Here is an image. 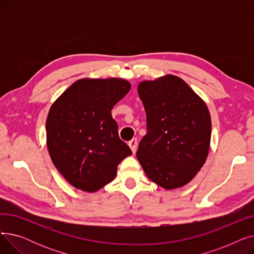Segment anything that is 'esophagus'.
I'll return each instance as SVG.
<instances>
[{
	"label": "esophagus",
	"instance_id": "esophagus-1",
	"mask_svg": "<svg viewBox=\"0 0 254 254\" xmlns=\"http://www.w3.org/2000/svg\"><path fill=\"white\" fill-rule=\"evenodd\" d=\"M137 145H138V141H137V139L136 138H132L129 142H128V146L130 147V149H131V151H132V153H136V151H137Z\"/></svg>",
	"mask_w": 254,
	"mask_h": 254
}]
</instances>
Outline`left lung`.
<instances>
[{
  "label": "left lung",
  "instance_id": "8db88e82",
  "mask_svg": "<svg viewBox=\"0 0 254 254\" xmlns=\"http://www.w3.org/2000/svg\"><path fill=\"white\" fill-rule=\"evenodd\" d=\"M147 134L137 151L147 177L165 190L184 186L204 166L211 139L206 103L184 80L166 75L138 85Z\"/></svg>",
  "mask_w": 254,
  "mask_h": 254
}]
</instances>
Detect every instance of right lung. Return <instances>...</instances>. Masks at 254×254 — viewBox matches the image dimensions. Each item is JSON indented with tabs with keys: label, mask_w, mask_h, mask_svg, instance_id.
Masks as SVG:
<instances>
[{
	"label": "right lung",
	"mask_w": 254,
	"mask_h": 254,
	"mask_svg": "<svg viewBox=\"0 0 254 254\" xmlns=\"http://www.w3.org/2000/svg\"><path fill=\"white\" fill-rule=\"evenodd\" d=\"M130 89L122 78H83L50 107L46 142L51 161L74 188L95 192L111 182L131 154L119 139L111 110Z\"/></svg>",
	"instance_id": "obj_1"
}]
</instances>
